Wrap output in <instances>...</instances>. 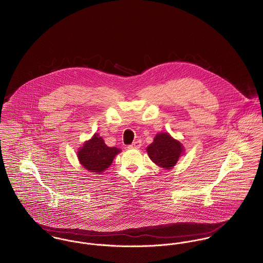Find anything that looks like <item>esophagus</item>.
I'll return each mask as SVG.
<instances>
[{"instance_id": "34e87169", "label": "esophagus", "mask_w": 263, "mask_h": 263, "mask_svg": "<svg viewBox=\"0 0 263 263\" xmlns=\"http://www.w3.org/2000/svg\"><path fill=\"white\" fill-rule=\"evenodd\" d=\"M141 145H142V142L140 140H138V141H136V142L132 143L128 147H130V148H140Z\"/></svg>"}]
</instances>
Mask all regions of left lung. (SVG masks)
Segmentation results:
<instances>
[{
	"mask_svg": "<svg viewBox=\"0 0 263 263\" xmlns=\"http://www.w3.org/2000/svg\"><path fill=\"white\" fill-rule=\"evenodd\" d=\"M183 151L182 144L174 140L168 134L157 135L154 143L146 147L151 160L165 168L174 167Z\"/></svg>",
	"mask_w": 263,
	"mask_h": 263,
	"instance_id": "left-lung-1",
	"label": "left lung"
}]
</instances>
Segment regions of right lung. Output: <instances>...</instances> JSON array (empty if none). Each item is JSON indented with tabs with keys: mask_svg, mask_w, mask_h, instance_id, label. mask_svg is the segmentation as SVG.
Returning <instances> with one entry per match:
<instances>
[{
	"mask_svg": "<svg viewBox=\"0 0 263 263\" xmlns=\"http://www.w3.org/2000/svg\"><path fill=\"white\" fill-rule=\"evenodd\" d=\"M120 152L116 146H107L102 138L96 134L78 151L77 157L86 170L99 174L111 165L114 158Z\"/></svg>",
	"mask_w": 263,
	"mask_h": 263,
	"instance_id": "right-lung-1",
	"label": "right lung"
}]
</instances>
